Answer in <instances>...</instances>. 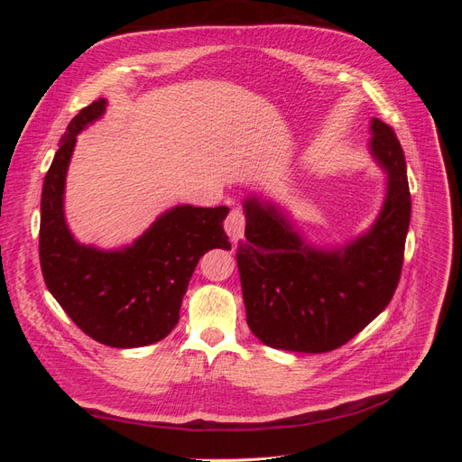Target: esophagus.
Segmentation results:
<instances>
[{"label": "esophagus", "instance_id": "obj_1", "mask_svg": "<svg viewBox=\"0 0 462 462\" xmlns=\"http://www.w3.org/2000/svg\"><path fill=\"white\" fill-rule=\"evenodd\" d=\"M245 223H246V219H245L243 209H239V208L231 209L229 216H227V219H226V233L229 235V239H231V241H235V243H236L239 239H243Z\"/></svg>", "mask_w": 462, "mask_h": 462}]
</instances>
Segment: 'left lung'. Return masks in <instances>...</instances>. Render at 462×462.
<instances>
[{"instance_id":"obj_1","label":"left lung","mask_w":462,"mask_h":462,"mask_svg":"<svg viewBox=\"0 0 462 462\" xmlns=\"http://www.w3.org/2000/svg\"><path fill=\"white\" fill-rule=\"evenodd\" d=\"M370 150L387 173L382 212L341 248L306 245L272 202L245 200L246 241L236 248L246 324L272 348L328 353L385 310L397 289L411 223L407 163L395 131L377 117Z\"/></svg>"}]
</instances>
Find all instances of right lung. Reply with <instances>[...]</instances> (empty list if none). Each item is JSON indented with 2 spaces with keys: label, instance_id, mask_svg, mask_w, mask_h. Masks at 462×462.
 Returning a JSON list of instances; mask_svg holds the SVG:
<instances>
[{
  "label": "right lung",
  "instance_id": "1",
  "mask_svg": "<svg viewBox=\"0 0 462 462\" xmlns=\"http://www.w3.org/2000/svg\"><path fill=\"white\" fill-rule=\"evenodd\" d=\"M106 104L100 97L71 119L46 173L40 202V265L53 299L88 337L133 348L171 333L199 260L212 248H231L223 231L229 208L175 206L131 246L119 250L77 243L63 212L67 167L77 134L104 116Z\"/></svg>",
  "mask_w": 462,
  "mask_h": 462
}]
</instances>
